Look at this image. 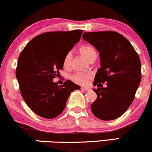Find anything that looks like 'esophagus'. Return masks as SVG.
<instances>
[{"label": "esophagus", "mask_w": 152, "mask_h": 152, "mask_svg": "<svg viewBox=\"0 0 152 152\" xmlns=\"http://www.w3.org/2000/svg\"><path fill=\"white\" fill-rule=\"evenodd\" d=\"M81 89L83 91H88L90 90L89 88H86V87H81Z\"/></svg>", "instance_id": "1"}]
</instances>
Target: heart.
Segmentation results:
<instances>
[{"mask_svg":"<svg viewBox=\"0 0 152 152\" xmlns=\"http://www.w3.org/2000/svg\"><path fill=\"white\" fill-rule=\"evenodd\" d=\"M80 51L82 55L86 58L87 60L89 61L93 57H96V51L92 46H82L80 49ZM71 59H72V53L68 52L66 54L65 57L63 61V65L66 69H69L71 66ZM92 74L90 73H76L71 76L72 81L76 83L79 85H86L92 78Z\"/></svg>","mask_w":152,"mask_h":152,"instance_id":"heart-1","label":"heart"}]
</instances>
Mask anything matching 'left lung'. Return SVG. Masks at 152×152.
<instances>
[{"label":"left lung","mask_w":152,"mask_h":152,"mask_svg":"<svg viewBox=\"0 0 152 152\" xmlns=\"http://www.w3.org/2000/svg\"><path fill=\"white\" fill-rule=\"evenodd\" d=\"M82 37L100 56L101 67L94 81L98 88L93 89L97 99L91 106L92 113L104 121L114 120L133 102L142 79L140 58L129 41L115 31L85 32Z\"/></svg>","instance_id":"obj_1"}]
</instances>
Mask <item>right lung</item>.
Instances as JSON below:
<instances>
[{
	"instance_id": "add662e5",
	"label": "right lung",
	"mask_w": 152,
	"mask_h": 152,
	"mask_svg": "<svg viewBox=\"0 0 152 152\" xmlns=\"http://www.w3.org/2000/svg\"><path fill=\"white\" fill-rule=\"evenodd\" d=\"M82 33L83 30L43 33L33 38L19 56L15 76L20 94L38 116H58L71 92L81 88L70 80L59 86L53 79L60 74L66 54L80 41Z\"/></svg>"
}]
</instances>
